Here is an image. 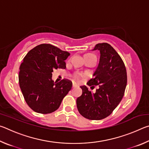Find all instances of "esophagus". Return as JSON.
Returning <instances> with one entry per match:
<instances>
[{
  "label": "esophagus",
  "mask_w": 149,
  "mask_h": 149,
  "mask_svg": "<svg viewBox=\"0 0 149 149\" xmlns=\"http://www.w3.org/2000/svg\"><path fill=\"white\" fill-rule=\"evenodd\" d=\"M77 87V85H75V84H73V85H72V87L74 88V87Z\"/></svg>",
  "instance_id": "1"
}]
</instances>
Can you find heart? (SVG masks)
<instances>
[{
	"instance_id": "1",
	"label": "heart",
	"mask_w": 149,
	"mask_h": 149,
	"mask_svg": "<svg viewBox=\"0 0 149 149\" xmlns=\"http://www.w3.org/2000/svg\"><path fill=\"white\" fill-rule=\"evenodd\" d=\"M84 58L85 60V61L86 63L88 62H93L95 63L96 61H97V58H96L95 55L91 53H87L85 54L84 56ZM83 76V75L81 74H79V73H74L71 75V78L74 80V81H77L79 79H80L81 77Z\"/></svg>"
}]
</instances>
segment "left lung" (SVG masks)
<instances>
[{
  "label": "left lung",
  "mask_w": 149,
  "mask_h": 149,
  "mask_svg": "<svg viewBox=\"0 0 149 149\" xmlns=\"http://www.w3.org/2000/svg\"><path fill=\"white\" fill-rule=\"evenodd\" d=\"M100 51L99 65L87 82L92 88L98 86L93 93L86 86H81L82 95L76 100L77 110L87 119L100 120L112 114L124 95L127 85V72L122 58L107 42L95 45L93 50Z\"/></svg>",
  "instance_id": "8db88e82"
}]
</instances>
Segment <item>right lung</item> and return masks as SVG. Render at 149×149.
Masks as SVG:
<instances>
[{
    "label": "right lung",
    "mask_w": 149,
    "mask_h": 149,
    "mask_svg": "<svg viewBox=\"0 0 149 149\" xmlns=\"http://www.w3.org/2000/svg\"><path fill=\"white\" fill-rule=\"evenodd\" d=\"M70 53L50 44L37 45L29 50L20 65L19 87L27 105L40 114H50L59 108L72 89V83L52 79L54 70L65 68Z\"/></svg>",
    "instance_id": "add662e5"
}]
</instances>
